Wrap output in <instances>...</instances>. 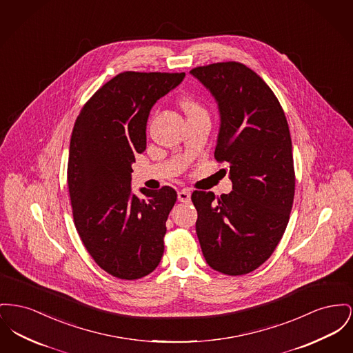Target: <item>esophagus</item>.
Instances as JSON below:
<instances>
[{"label":"esophagus","mask_w":353,"mask_h":353,"mask_svg":"<svg viewBox=\"0 0 353 353\" xmlns=\"http://www.w3.org/2000/svg\"><path fill=\"white\" fill-rule=\"evenodd\" d=\"M177 199H179V201H181V203H188V201L190 200V190H189V189H181V190H179Z\"/></svg>","instance_id":"esophagus-1"}]
</instances>
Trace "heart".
<instances>
[{"label":"heart","mask_w":353,"mask_h":353,"mask_svg":"<svg viewBox=\"0 0 353 353\" xmlns=\"http://www.w3.org/2000/svg\"><path fill=\"white\" fill-rule=\"evenodd\" d=\"M181 106H183L184 112L187 113L188 117H190V116H196V114H201V113H205V112H204V109H203V106L199 104V103L193 101V100H184V101L181 103Z\"/></svg>","instance_id":"b5f03b06"}]
</instances>
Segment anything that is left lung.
Segmentation results:
<instances>
[{
	"label": "left lung",
	"instance_id": "1",
	"mask_svg": "<svg viewBox=\"0 0 353 353\" xmlns=\"http://www.w3.org/2000/svg\"><path fill=\"white\" fill-rule=\"evenodd\" d=\"M216 100L214 159L227 161L232 192L194 190L196 233L212 270L245 274L265 263L290 221L294 169L284 110L264 80L234 61L190 70Z\"/></svg>",
	"mask_w": 353,
	"mask_h": 353
}]
</instances>
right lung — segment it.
<instances>
[{
    "label": "right lung",
    "mask_w": 353,
    "mask_h": 353,
    "mask_svg": "<svg viewBox=\"0 0 353 353\" xmlns=\"http://www.w3.org/2000/svg\"><path fill=\"white\" fill-rule=\"evenodd\" d=\"M184 77L120 73L83 105L72 132L68 187L74 225L97 265L123 280L149 274L164 253L165 223L177 193L141 188L145 199H139L130 188L132 164L145 150L150 109Z\"/></svg>",
    "instance_id": "right-lung-1"
}]
</instances>
